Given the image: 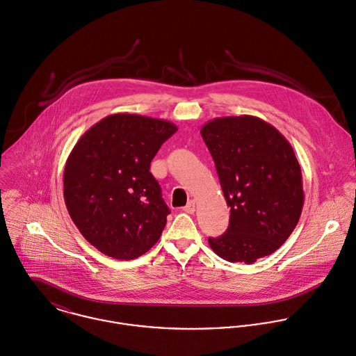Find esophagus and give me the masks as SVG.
<instances>
[{
	"label": "esophagus",
	"instance_id": "34e87169",
	"mask_svg": "<svg viewBox=\"0 0 356 356\" xmlns=\"http://www.w3.org/2000/svg\"><path fill=\"white\" fill-rule=\"evenodd\" d=\"M184 211L188 214H193L196 211V202L195 200H189L188 204L184 207Z\"/></svg>",
	"mask_w": 356,
	"mask_h": 356
}]
</instances>
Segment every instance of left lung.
<instances>
[{
  "mask_svg": "<svg viewBox=\"0 0 356 356\" xmlns=\"http://www.w3.org/2000/svg\"><path fill=\"white\" fill-rule=\"evenodd\" d=\"M200 134L231 207L227 232L209 237L211 250L244 264L275 252L297 227L304 206L301 167L290 142L248 115L210 120Z\"/></svg>",
  "mask_w": 356,
  "mask_h": 356,
  "instance_id": "1",
  "label": "left lung"
}]
</instances>
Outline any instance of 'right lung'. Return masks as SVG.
I'll return each instance as SVG.
<instances>
[{
  "label": "right lung",
  "instance_id": "obj_1",
  "mask_svg": "<svg viewBox=\"0 0 356 356\" xmlns=\"http://www.w3.org/2000/svg\"><path fill=\"white\" fill-rule=\"evenodd\" d=\"M167 120L116 113L77 140L63 172V197L80 234L101 252L134 259L161 236L170 210L150 161L177 132Z\"/></svg>",
  "mask_w": 356,
  "mask_h": 356
}]
</instances>
